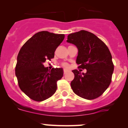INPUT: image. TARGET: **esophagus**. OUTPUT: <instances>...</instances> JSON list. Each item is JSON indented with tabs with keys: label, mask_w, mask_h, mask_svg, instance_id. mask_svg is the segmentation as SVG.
<instances>
[{
	"label": "esophagus",
	"mask_w": 128,
	"mask_h": 128,
	"mask_svg": "<svg viewBox=\"0 0 128 128\" xmlns=\"http://www.w3.org/2000/svg\"><path fill=\"white\" fill-rule=\"evenodd\" d=\"M67 72H68V70H67L66 69H64V74H65Z\"/></svg>",
	"instance_id": "1"
}]
</instances>
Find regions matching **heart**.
I'll return each mask as SVG.
<instances>
[{"label": "heart", "mask_w": 128, "mask_h": 128, "mask_svg": "<svg viewBox=\"0 0 128 128\" xmlns=\"http://www.w3.org/2000/svg\"><path fill=\"white\" fill-rule=\"evenodd\" d=\"M62 65V66L64 67V68H69V65H68V64H67V63H63Z\"/></svg>", "instance_id": "b5f03b06"}]
</instances>
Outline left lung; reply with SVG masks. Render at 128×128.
Returning <instances> with one entry per match:
<instances>
[{"label":"left lung","mask_w":128,"mask_h":128,"mask_svg":"<svg viewBox=\"0 0 128 128\" xmlns=\"http://www.w3.org/2000/svg\"><path fill=\"white\" fill-rule=\"evenodd\" d=\"M67 42L78 49L76 63L86 73L72 70L74 78L70 82L74 92L78 96L93 100L102 95L112 82L114 65L106 45L96 36L86 30L70 33Z\"/></svg>","instance_id":"8db88e82"}]
</instances>
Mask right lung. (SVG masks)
Listing matches in <instances>:
<instances>
[{"mask_svg": "<svg viewBox=\"0 0 128 128\" xmlns=\"http://www.w3.org/2000/svg\"><path fill=\"white\" fill-rule=\"evenodd\" d=\"M65 35L42 31L34 34L20 49L15 75L19 87L28 97L42 102L57 90V82L63 76L62 68H45L43 63L54 57V52Z\"/></svg>", "mask_w": 128, "mask_h": 128, "instance_id": "add662e5", "label": "right lung"}]
</instances>
